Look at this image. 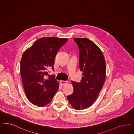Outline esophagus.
<instances>
[{"label": "esophagus", "instance_id": "34e87169", "mask_svg": "<svg viewBox=\"0 0 134 134\" xmlns=\"http://www.w3.org/2000/svg\"><path fill=\"white\" fill-rule=\"evenodd\" d=\"M60 82H61V84H62L63 85H65L66 84L68 83V81H64V80H61Z\"/></svg>", "mask_w": 134, "mask_h": 134}]
</instances>
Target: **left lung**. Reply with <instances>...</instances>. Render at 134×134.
Returning a JSON list of instances; mask_svg holds the SVG:
<instances>
[{
	"mask_svg": "<svg viewBox=\"0 0 134 134\" xmlns=\"http://www.w3.org/2000/svg\"><path fill=\"white\" fill-rule=\"evenodd\" d=\"M79 53V67L82 72L79 83L71 81L74 91L68 99L77 110L86 108L94 103L105 78V62L99 48L86 38H74Z\"/></svg>",
	"mask_w": 134,
	"mask_h": 134,
	"instance_id": "1",
	"label": "left lung"
}]
</instances>
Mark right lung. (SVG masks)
<instances>
[{
    "label": "right lung",
    "instance_id": "obj_1",
    "mask_svg": "<svg viewBox=\"0 0 134 134\" xmlns=\"http://www.w3.org/2000/svg\"><path fill=\"white\" fill-rule=\"evenodd\" d=\"M68 40L54 37L41 38L22 55L20 74L24 90L29 101L35 105L49 104L59 89L55 76L49 75L48 69L54 70L57 53Z\"/></svg>",
    "mask_w": 134,
    "mask_h": 134
}]
</instances>
